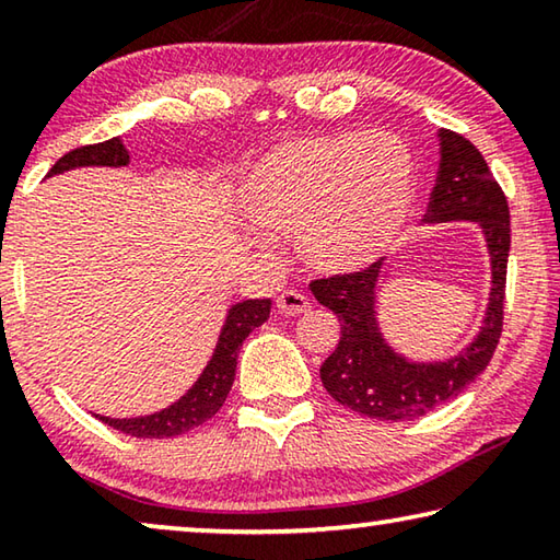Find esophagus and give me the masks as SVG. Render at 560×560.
<instances>
[{
  "label": "esophagus",
  "mask_w": 560,
  "mask_h": 560,
  "mask_svg": "<svg viewBox=\"0 0 560 560\" xmlns=\"http://www.w3.org/2000/svg\"><path fill=\"white\" fill-rule=\"evenodd\" d=\"M277 308L281 311V314H287V316H301V314H306V311L311 308V303H308L306 296H303V293L287 289V291H281L279 296H277Z\"/></svg>",
  "instance_id": "1"
}]
</instances>
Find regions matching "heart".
Returning <instances> with one entry per match:
<instances>
[{"instance_id": "b5f03b06", "label": "heart", "mask_w": 560, "mask_h": 560, "mask_svg": "<svg viewBox=\"0 0 560 560\" xmlns=\"http://www.w3.org/2000/svg\"><path fill=\"white\" fill-rule=\"evenodd\" d=\"M252 220L296 230L320 271H353L390 252L415 205V160L385 130L296 138L254 163L244 179Z\"/></svg>"}]
</instances>
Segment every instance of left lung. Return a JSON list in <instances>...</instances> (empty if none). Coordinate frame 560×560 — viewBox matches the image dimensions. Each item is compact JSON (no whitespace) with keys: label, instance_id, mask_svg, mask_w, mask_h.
I'll return each instance as SVG.
<instances>
[{"label":"left lung","instance_id":"1","mask_svg":"<svg viewBox=\"0 0 560 560\" xmlns=\"http://www.w3.org/2000/svg\"><path fill=\"white\" fill-rule=\"evenodd\" d=\"M454 220L479 222L487 236L491 296L477 340L447 363H407L385 343L375 324L377 261L360 271L311 281L316 301L340 320L338 346L320 365V383L338 405L373 420H415L457 397L487 371L504 330L509 202L485 155L459 132L442 128L440 173L424 222Z\"/></svg>","mask_w":560,"mask_h":560}]
</instances>
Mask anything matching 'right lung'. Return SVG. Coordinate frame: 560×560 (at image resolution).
<instances>
[{
	"label": "right lung",
	"instance_id": "1",
	"mask_svg": "<svg viewBox=\"0 0 560 560\" xmlns=\"http://www.w3.org/2000/svg\"><path fill=\"white\" fill-rule=\"evenodd\" d=\"M83 165H110V167L128 165V150L122 148L118 138L106 140V143H96V145H81L56 160V165L49 170V175L63 173V170H71V167H83ZM269 311H271V299H249V301L234 303L230 314H226V324L222 328L220 340H217L210 365L205 368L200 381L189 387L187 395L179 397V400L175 405H170L167 410H160L148 417H132V420H110V417L98 415V420L106 422L113 430H120L122 434L143 438V440L175 438V434H185L189 430L200 428L202 422H207L210 417L220 412L226 395L232 390L234 373H236V355H240L244 338L269 318Z\"/></svg>",
	"mask_w": 560,
	"mask_h": 560
}]
</instances>
